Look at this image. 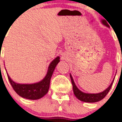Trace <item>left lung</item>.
<instances>
[{"label": "left lung", "instance_id": "obj_1", "mask_svg": "<svg viewBox=\"0 0 122 122\" xmlns=\"http://www.w3.org/2000/svg\"><path fill=\"white\" fill-rule=\"evenodd\" d=\"M102 23L103 25H104L105 26H106L109 27V25L106 22V20H102ZM70 78L71 80V83H72L73 90V92H74L75 96H76V98L78 99L80 101L86 102H96L102 100V99L105 97V96L107 95V94L109 92L110 89L112 88V86L113 85V83L114 81V80H113L110 86L105 91L102 92L97 93V94H87V93H84L83 92H81V91H80L77 88V87L75 85V83L74 81H73V77L71 74Z\"/></svg>", "mask_w": 122, "mask_h": 122}]
</instances>
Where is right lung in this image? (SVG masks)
Instances as JSON below:
<instances>
[{
    "label": "right lung",
    "instance_id": "add662e5",
    "mask_svg": "<svg viewBox=\"0 0 122 122\" xmlns=\"http://www.w3.org/2000/svg\"><path fill=\"white\" fill-rule=\"evenodd\" d=\"M59 56H57L50 63L46 76L39 82L31 84H20L12 81L7 74L9 81L14 91L23 98L35 100L42 98L48 92L49 89L51 78L56 65L59 62Z\"/></svg>",
    "mask_w": 122,
    "mask_h": 122
}]
</instances>
